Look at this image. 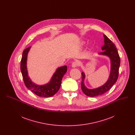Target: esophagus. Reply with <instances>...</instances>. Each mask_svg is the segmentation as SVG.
<instances>
[{
	"label": "esophagus",
	"instance_id": "1",
	"mask_svg": "<svg viewBox=\"0 0 135 135\" xmlns=\"http://www.w3.org/2000/svg\"><path fill=\"white\" fill-rule=\"evenodd\" d=\"M78 65H79V63L77 61H74L72 63V67H77Z\"/></svg>",
	"mask_w": 135,
	"mask_h": 135
}]
</instances>
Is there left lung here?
<instances>
[{
  "label": "left lung",
  "instance_id": "obj_1",
  "mask_svg": "<svg viewBox=\"0 0 135 135\" xmlns=\"http://www.w3.org/2000/svg\"><path fill=\"white\" fill-rule=\"evenodd\" d=\"M104 37L105 44L102 47V49L104 51L103 52H100V54L108 56L111 59V67L110 75L108 81L102 86L95 89L90 90L87 89L84 85V80L85 75L84 72H82V80L81 83V89L84 94L88 96H97L104 94L111 88L116 82L118 77L119 68L120 64V60L118 52L114 44L105 35H104Z\"/></svg>",
  "mask_w": 135,
  "mask_h": 135
}]
</instances>
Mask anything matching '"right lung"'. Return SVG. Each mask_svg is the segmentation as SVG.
<instances>
[{
  "label": "right lung",
  "instance_id": "obj_1",
  "mask_svg": "<svg viewBox=\"0 0 135 135\" xmlns=\"http://www.w3.org/2000/svg\"><path fill=\"white\" fill-rule=\"evenodd\" d=\"M30 47H31L30 46L26 48L23 51L21 61V71L24 84L29 90H31L33 93L38 96L42 97L52 96L59 90L62 78L67 72V67L64 66L58 68L52 76L51 81L48 84L42 86H39L33 84L28 76L26 67L27 54Z\"/></svg>",
  "mask_w": 135,
  "mask_h": 135
}]
</instances>
